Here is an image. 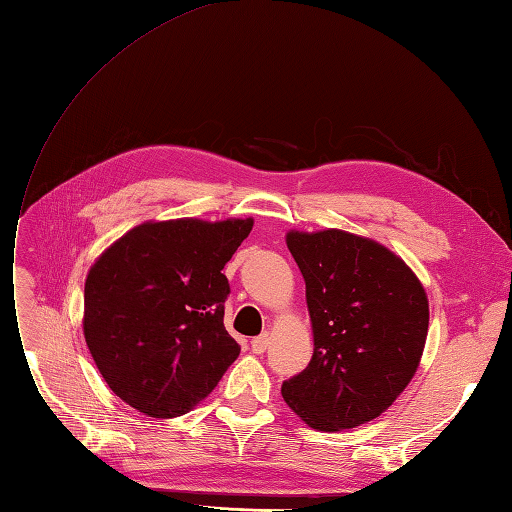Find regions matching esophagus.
Masks as SVG:
<instances>
[{
    "mask_svg": "<svg viewBox=\"0 0 512 512\" xmlns=\"http://www.w3.org/2000/svg\"><path fill=\"white\" fill-rule=\"evenodd\" d=\"M268 344H270V336H268V334H261V336H257V338L251 340V349H253V353L261 355L263 351L268 349Z\"/></svg>",
    "mask_w": 512,
    "mask_h": 512,
    "instance_id": "1",
    "label": "esophagus"
}]
</instances>
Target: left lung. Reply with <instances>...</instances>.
<instances>
[{
	"label": "left lung",
	"instance_id": "left-lung-1",
	"mask_svg": "<svg viewBox=\"0 0 512 512\" xmlns=\"http://www.w3.org/2000/svg\"><path fill=\"white\" fill-rule=\"evenodd\" d=\"M287 246L306 283L315 351L280 393L312 430L372 421L417 372L430 323L425 289L385 246L340 229L289 232Z\"/></svg>",
	"mask_w": 512,
	"mask_h": 512
}]
</instances>
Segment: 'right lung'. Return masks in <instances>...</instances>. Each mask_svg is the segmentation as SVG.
I'll return each instance as SVG.
<instances>
[{
  "label": "right lung",
  "mask_w": 512,
  "mask_h": 512,
  "mask_svg": "<svg viewBox=\"0 0 512 512\" xmlns=\"http://www.w3.org/2000/svg\"><path fill=\"white\" fill-rule=\"evenodd\" d=\"M253 219L142 223L93 263L85 340L123 402L155 419L180 417L219 385L240 355L223 325L221 272Z\"/></svg>",
  "instance_id": "add662e5"
}]
</instances>
